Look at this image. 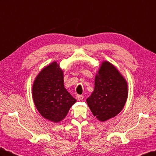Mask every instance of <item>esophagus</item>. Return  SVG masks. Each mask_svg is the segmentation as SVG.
<instances>
[{"label":"esophagus","mask_w":156,"mask_h":156,"mask_svg":"<svg viewBox=\"0 0 156 156\" xmlns=\"http://www.w3.org/2000/svg\"><path fill=\"white\" fill-rule=\"evenodd\" d=\"M83 98H84V97H83V95H77V96H76V98H77V101H82L83 99Z\"/></svg>","instance_id":"1"}]
</instances>
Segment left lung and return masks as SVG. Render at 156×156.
<instances>
[{
	"instance_id": "1",
	"label": "left lung",
	"mask_w": 156,
	"mask_h": 156,
	"mask_svg": "<svg viewBox=\"0 0 156 156\" xmlns=\"http://www.w3.org/2000/svg\"><path fill=\"white\" fill-rule=\"evenodd\" d=\"M128 84L112 63L104 61L94 79V88L87 102L93 115L105 122L123 109L128 98Z\"/></svg>"
}]
</instances>
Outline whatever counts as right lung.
<instances>
[{
  "mask_svg": "<svg viewBox=\"0 0 156 156\" xmlns=\"http://www.w3.org/2000/svg\"><path fill=\"white\" fill-rule=\"evenodd\" d=\"M34 105L44 119L58 123L77 100L64 87L63 71L56 62L43 68L32 85Z\"/></svg>",
  "mask_w": 156,
  "mask_h": 156,
  "instance_id": "right-lung-1",
  "label": "right lung"
}]
</instances>
